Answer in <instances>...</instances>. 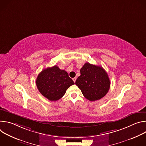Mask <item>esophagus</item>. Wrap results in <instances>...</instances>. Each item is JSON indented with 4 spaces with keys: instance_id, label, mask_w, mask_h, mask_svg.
<instances>
[{
    "instance_id": "esophagus-1",
    "label": "esophagus",
    "mask_w": 146,
    "mask_h": 146,
    "mask_svg": "<svg viewBox=\"0 0 146 146\" xmlns=\"http://www.w3.org/2000/svg\"><path fill=\"white\" fill-rule=\"evenodd\" d=\"M76 80H77V78L76 77H74L73 78V81L75 82H76Z\"/></svg>"
}]
</instances>
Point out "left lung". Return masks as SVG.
<instances>
[{
    "label": "left lung",
    "instance_id": "1",
    "mask_svg": "<svg viewBox=\"0 0 146 146\" xmlns=\"http://www.w3.org/2000/svg\"><path fill=\"white\" fill-rule=\"evenodd\" d=\"M80 74L76 81V85L90 101L99 100L108 92L110 81L102 67L87 62L81 68Z\"/></svg>",
    "mask_w": 146,
    "mask_h": 146
}]
</instances>
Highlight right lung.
I'll list each match as a JSON object with an SVG mask.
<instances>
[{
	"instance_id": "right-lung-1",
	"label": "right lung",
	"mask_w": 146,
	"mask_h": 146,
	"mask_svg": "<svg viewBox=\"0 0 146 146\" xmlns=\"http://www.w3.org/2000/svg\"><path fill=\"white\" fill-rule=\"evenodd\" d=\"M36 84L39 92L51 101H56L63 96L66 90L74 84L64 70L58 66L47 68L38 75Z\"/></svg>"
}]
</instances>
